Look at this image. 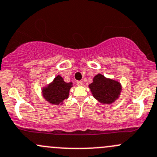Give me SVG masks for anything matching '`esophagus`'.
<instances>
[{
  "label": "esophagus",
  "instance_id": "obj_1",
  "mask_svg": "<svg viewBox=\"0 0 157 157\" xmlns=\"http://www.w3.org/2000/svg\"><path fill=\"white\" fill-rule=\"evenodd\" d=\"M77 86H83V82L81 81V80H80V81H77Z\"/></svg>",
  "mask_w": 157,
  "mask_h": 157
}]
</instances>
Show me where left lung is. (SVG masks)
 <instances>
[{"instance_id":"1","label":"left lung","mask_w":157,"mask_h":157,"mask_svg":"<svg viewBox=\"0 0 157 157\" xmlns=\"http://www.w3.org/2000/svg\"><path fill=\"white\" fill-rule=\"evenodd\" d=\"M92 95L100 103L110 105L118 99L122 90L120 82L107 78L98 74L93 78V82L89 85Z\"/></svg>"}]
</instances>
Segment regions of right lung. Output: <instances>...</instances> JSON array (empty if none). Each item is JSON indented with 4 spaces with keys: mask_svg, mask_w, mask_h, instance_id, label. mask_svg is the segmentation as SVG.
<instances>
[{
    "mask_svg": "<svg viewBox=\"0 0 157 157\" xmlns=\"http://www.w3.org/2000/svg\"><path fill=\"white\" fill-rule=\"evenodd\" d=\"M72 85L71 82L66 83L60 75H57L52 83L43 88V96L52 105H62L64 100L68 98L70 89L73 86Z\"/></svg>",
    "mask_w": 157,
    "mask_h": 157,
    "instance_id": "1",
    "label": "right lung"
}]
</instances>
